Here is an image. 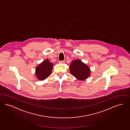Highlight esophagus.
<instances>
[{
  "label": "esophagus",
  "instance_id": "1",
  "mask_svg": "<svg viewBox=\"0 0 130 130\" xmlns=\"http://www.w3.org/2000/svg\"><path fill=\"white\" fill-rule=\"evenodd\" d=\"M59 62L60 63H64L65 62V61H60Z\"/></svg>",
  "mask_w": 130,
  "mask_h": 130
}]
</instances>
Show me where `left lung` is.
<instances>
[{"instance_id":"1","label":"left lung","mask_w":130,"mask_h":130,"mask_svg":"<svg viewBox=\"0 0 130 130\" xmlns=\"http://www.w3.org/2000/svg\"><path fill=\"white\" fill-rule=\"evenodd\" d=\"M69 71L71 74L77 79L84 80L90 76L89 67L79 59L73 61L70 66Z\"/></svg>"}]
</instances>
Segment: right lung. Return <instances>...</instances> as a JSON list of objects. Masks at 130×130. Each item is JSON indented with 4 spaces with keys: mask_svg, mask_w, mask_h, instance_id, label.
<instances>
[{
    "mask_svg": "<svg viewBox=\"0 0 130 130\" xmlns=\"http://www.w3.org/2000/svg\"><path fill=\"white\" fill-rule=\"evenodd\" d=\"M53 67V64L48 61L47 59L40 63L36 68L35 76L40 80H43L48 77L51 73Z\"/></svg>",
    "mask_w": 130,
    "mask_h": 130,
    "instance_id": "right-lung-1",
    "label": "right lung"
}]
</instances>
